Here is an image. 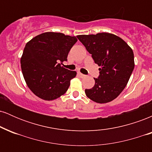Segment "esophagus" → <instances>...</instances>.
<instances>
[{"label": "esophagus", "mask_w": 152, "mask_h": 152, "mask_svg": "<svg viewBox=\"0 0 152 152\" xmlns=\"http://www.w3.org/2000/svg\"><path fill=\"white\" fill-rule=\"evenodd\" d=\"M77 74H78V76H80V77H81V78H84V77H85V76H86V75H84V74H81V72H78V73H77Z\"/></svg>", "instance_id": "obj_1"}]
</instances>
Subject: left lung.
I'll return each mask as SVG.
<instances>
[{
  "mask_svg": "<svg viewBox=\"0 0 152 152\" xmlns=\"http://www.w3.org/2000/svg\"><path fill=\"white\" fill-rule=\"evenodd\" d=\"M78 39L101 67L94 86L85 90L86 96L99 104L111 102L124 89L132 74L133 50L123 39L109 33L79 35Z\"/></svg>",
  "mask_w": 152,
  "mask_h": 152,
  "instance_id": "1",
  "label": "left lung"
}]
</instances>
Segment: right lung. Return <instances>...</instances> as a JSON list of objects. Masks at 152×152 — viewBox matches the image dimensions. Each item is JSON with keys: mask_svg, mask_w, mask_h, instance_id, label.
Segmentation results:
<instances>
[{"mask_svg": "<svg viewBox=\"0 0 152 152\" xmlns=\"http://www.w3.org/2000/svg\"><path fill=\"white\" fill-rule=\"evenodd\" d=\"M76 36L61 33L46 32L26 43L20 58L21 70L26 84L39 98L54 100L64 95L76 72L61 66L67 61Z\"/></svg>", "mask_w": 152, "mask_h": 152, "instance_id": "right-lung-1", "label": "right lung"}]
</instances>
